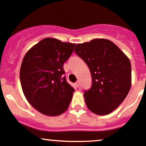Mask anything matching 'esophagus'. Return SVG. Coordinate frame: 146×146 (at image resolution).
<instances>
[{"mask_svg": "<svg viewBox=\"0 0 146 146\" xmlns=\"http://www.w3.org/2000/svg\"><path fill=\"white\" fill-rule=\"evenodd\" d=\"M79 86H80V84L78 81H77V82L76 83V86L77 87V88H79Z\"/></svg>", "mask_w": 146, "mask_h": 146, "instance_id": "esophagus-1", "label": "esophagus"}]
</instances>
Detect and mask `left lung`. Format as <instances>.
Masks as SVG:
<instances>
[{
	"instance_id": "1",
	"label": "left lung",
	"mask_w": 146,
	"mask_h": 146,
	"mask_svg": "<svg viewBox=\"0 0 146 146\" xmlns=\"http://www.w3.org/2000/svg\"><path fill=\"white\" fill-rule=\"evenodd\" d=\"M74 51L92 74V86L84 94L87 107L99 115L110 114L123 102L131 87L130 60L116 44L105 39L78 44Z\"/></svg>"
}]
</instances>
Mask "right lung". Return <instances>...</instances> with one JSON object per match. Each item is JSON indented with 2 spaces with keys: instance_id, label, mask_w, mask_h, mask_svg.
<instances>
[{
  "instance_id": "add662e5",
  "label": "right lung",
  "mask_w": 146,
  "mask_h": 146,
  "mask_svg": "<svg viewBox=\"0 0 146 146\" xmlns=\"http://www.w3.org/2000/svg\"><path fill=\"white\" fill-rule=\"evenodd\" d=\"M76 44L45 38L25 54L20 81L26 99L42 114L58 116L68 110L74 88L63 76V64Z\"/></svg>"
}]
</instances>
